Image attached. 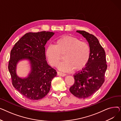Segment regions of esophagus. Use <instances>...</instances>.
I'll return each mask as SVG.
<instances>
[{
  "label": "esophagus",
  "instance_id": "obj_1",
  "mask_svg": "<svg viewBox=\"0 0 121 121\" xmlns=\"http://www.w3.org/2000/svg\"><path fill=\"white\" fill-rule=\"evenodd\" d=\"M57 75H59V76H61V77H64V76L66 75V74L65 73H62L61 72H57Z\"/></svg>",
  "mask_w": 121,
  "mask_h": 121
}]
</instances>
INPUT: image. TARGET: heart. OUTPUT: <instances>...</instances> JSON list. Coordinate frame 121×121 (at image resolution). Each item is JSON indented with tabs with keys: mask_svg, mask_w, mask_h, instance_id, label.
I'll list each match as a JSON object with an SVG mask.
<instances>
[{
	"mask_svg": "<svg viewBox=\"0 0 121 121\" xmlns=\"http://www.w3.org/2000/svg\"><path fill=\"white\" fill-rule=\"evenodd\" d=\"M46 55L50 66L56 67L63 56V61L58 66L61 71H79L84 67L89 60L90 48L88 43L80 41L78 38L70 36H62L49 44Z\"/></svg>",
	"mask_w": 121,
	"mask_h": 121,
	"instance_id": "heart-1",
	"label": "heart"
}]
</instances>
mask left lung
Instances as JSON below:
<instances>
[{"mask_svg":"<svg viewBox=\"0 0 121 121\" xmlns=\"http://www.w3.org/2000/svg\"><path fill=\"white\" fill-rule=\"evenodd\" d=\"M77 32L88 42L90 56L85 67L74 75V83L69 91L76 97L85 99L97 92L104 83L107 65L104 49L97 38L85 31Z\"/></svg>","mask_w":121,"mask_h":121,"instance_id":"obj_1","label":"left lung"}]
</instances>
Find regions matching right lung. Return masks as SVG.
<instances>
[{
    "label": "right lung",
    "mask_w": 121,
    "mask_h": 121,
    "mask_svg": "<svg viewBox=\"0 0 121 121\" xmlns=\"http://www.w3.org/2000/svg\"><path fill=\"white\" fill-rule=\"evenodd\" d=\"M52 32H29L15 44L11 51L8 69L13 86L23 96L31 100H39L48 93L51 81L56 75L55 69L46 60L45 48L47 41L54 35ZM29 60L31 66L29 77L22 79L15 73L19 61Z\"/></svg>",
    "instance_id": "1"
}]
</instances>
